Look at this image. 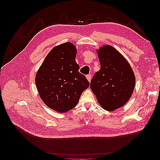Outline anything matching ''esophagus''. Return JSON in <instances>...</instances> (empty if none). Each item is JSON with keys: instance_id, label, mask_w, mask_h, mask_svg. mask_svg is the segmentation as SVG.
<instances>
[{"instance_id": "34e87169", "label": "esophagus", "mask_w": 160, "mask_h": 160, "mask_svg": "<svg viewBox=\"0 0 160 160\" xmlns=\"http://www.w3.org/2000/svg\"><path fill=\"white\" fill-rule=\"evenodd\" d=\"M91 78H92V75L91 74H88L87 75V79H88V81L89 82H90V81H91Z\"/></svg>"}]
</instances>
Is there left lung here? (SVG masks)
<instances>
[{
	"label": "left lung",
	"mask_w": 160,
	"mask_h": 160,
	"mask_svg": "<svg viewBox=\"0 0 160 160\" xmlns=\"http://www.w3.org/2000/svg\"><path fill=\"white\" fill-rule=\"evenodd\" d=\"M101 68L90 82L98 102L107 111H112L126 104L135 84L132 68L126 58L111 45L97 50Z\"/></svg>",
	"instance_id": "8db88e82"
}]
</instances>
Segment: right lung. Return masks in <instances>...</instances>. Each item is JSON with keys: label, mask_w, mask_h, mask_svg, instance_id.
Segmentation results:
<instances>
[{"label": "right lung", "mask_w": 160, "mask_h": 160, "mask_svg": "<svg viewBox=\"0 0 160 160\" xmlns=\"http://www.w3.org/2000/svg\"><path fill=\"white\" fill-rule=\"evenodd\" d=\"M76 53L75 46L70 42L57 45L48 53L36 75V88L42 101L58 112L75 108L90 85L85 76L79 72Z\"/></svg>", "instance_id": "1"}]
</instances>
